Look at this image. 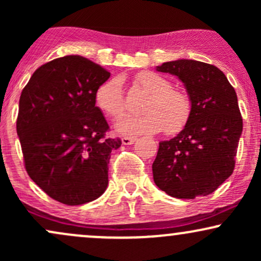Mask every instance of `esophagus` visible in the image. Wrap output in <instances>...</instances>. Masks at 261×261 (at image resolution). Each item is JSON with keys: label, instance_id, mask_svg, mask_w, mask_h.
<instances>
[{"label": "esophagus", "instance_id": "esophagus-1", "mask_svg": "<svg viewBox=\"0 0 261 261\" xmlns=\"http://www.w3.org/2000/svg\"><path fill=\"white\" fill-rule=\"evenodd\" d=\"M121 142H122V145L130 146V145H133V143L135 142V139H133V137H122Z\"/></svg>", "mask_w": 261, "mask_h": 261}]
</instances>
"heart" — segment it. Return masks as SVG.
<instances>
[{"instance_id": "obj_1", "label": "heart", "mask_w": 261, "mask_h": 261, "mask_svg": "<svg viewBox=\"0 0 261 261\" xmlns=\"http://www.w3.org/2000/svg\"><path fill=\"white\" fill-rule=\"evenodd\" d=\"M135 81L149 97L142 106L143 114L126 115L116 122V130L126 136L152 135L164 128L167 134L179 133L191 114V100L185 92L173 89L166 77L153 72H141ZM95 103L107 115L119 118L125 112V97L121 80L109 79L98 87Z\"/></svg>"}]
</instances>
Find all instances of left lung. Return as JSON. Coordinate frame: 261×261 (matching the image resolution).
<instances>
[{
	"label": "left lung",
	"mask_w": 261,
	"mask_h": 261,
	"mask_svg": "<svg viewBox=\"0 0 261 261\" xmlns=\"http://www.w3.org/2000/svg\"><path fill=\"white\" fill-rule=\"evenodd\" d=\"M157 71L184 83L191 114L180 133L160 142L152 164L153 180L178 199L210 195L234 169L243 130L234 88L220 68L195 60L164 62Z\"/></svg>",
	"instance_id": "left-lung-1"
}]
</instances>
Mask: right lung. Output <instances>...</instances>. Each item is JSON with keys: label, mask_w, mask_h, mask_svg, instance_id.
<instances>
[{"label": "right lung", "mask_w": 261, "mask_h": 261, "mask_svg": "<svg viewBox=\"0 0 261 261\" xmlns=\"http://www.w3.org/2000/svg\"><path fill=\"white\" fill-rule=\"evenodd\" d=\"M109 77L91 60L68 55L40 66L20 94L17 134L27 173L65 205L91 202L108 187V163L121 140L107 136L94 94Z\"/></svg>", "instance_id": "obj_1"}]
</instances>
